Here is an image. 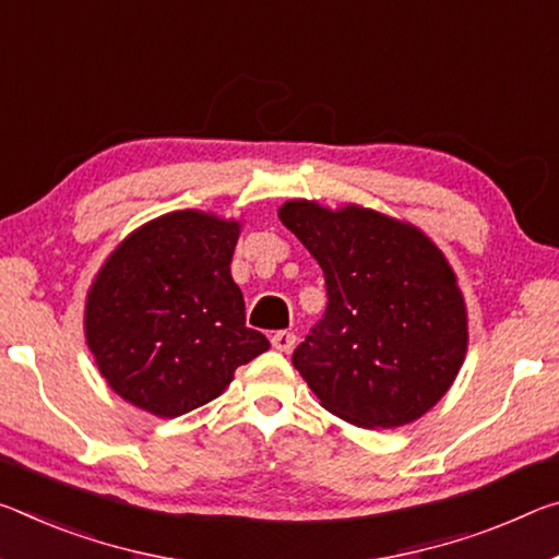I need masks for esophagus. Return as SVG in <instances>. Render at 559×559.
Wrapping results in <instances>:
<instances>
[{
    "label": "esophagus",
    "instance_id": "obj_1",
    "mask_svg": "<svg viewBox=\"0 0 559 559\" xmlns=\"http://www.w3.org/2000/svg\"><path fill=\"white\" fill-rule=\"evenodd\" d=\"M271 343H273V348H276V350L288 353V350H294V345H296V333L278 331V333L271 335Z\"/></svg>",
    "mask_w": 559,
    "mask_h": 559
}]
</instances>
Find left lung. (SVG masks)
I'll return each mask as SVG.
<instances>
[{
	"instance_id": "left-lung-1",
	"label": "left lung",
	"mask_w": 559,
	"mask_h": 559,
	"mask_svg": "<svg viewBox=\"0 0 559 559\" xmlns=\"http://www.w3.org/2000/svg\"><path fill=\"white\" fill-rule=\"evenodd\" d=\"M278 218L323 269L328 306L294 366L325 411L358 428H397L453 385L467 350L455 273L415 226L345 206L288 201Z\"/></svg>"
}]
</instances>
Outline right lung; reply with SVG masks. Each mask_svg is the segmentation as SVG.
Wrapping results in <instances>:
<instances>
[{
    "instance_id": "add662e5",
    "label": "right lung",
    "mask_w": 559,
    "mask_h": 559,
    "mask_svg": "<svg viewBox=\"0 0 559 559\" xmlns=\"http://www.w3.org/2000/svg\"><path fill=\"white\" fill-rule=\"evenodd\" d=\"M236 241V221L174 211L141 226L102 265L86 298V343L123 401L179 418L269 350V338L246 328L231 278Z\"/></svg>"
}]
</instances>
